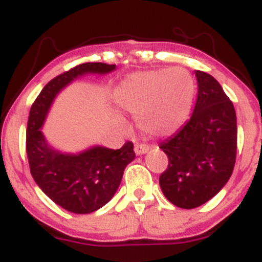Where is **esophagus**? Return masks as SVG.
<instances>
[{"mask_svg":"<svg viewBox=\"0 0 262 262\" xmlns=\"http://www.w3.org/2000/svg\"><path fill=\"white\" fill-rule=\"evenodd\" d=\"M149 150V147L147 144H141V143H136L134 146V152H136L137 156H142L144 153H147Z\"/></svg>","mask_w":262,"mask_h":262,"instance_id":"34e87169","label":"esophagus"}]
</instances>
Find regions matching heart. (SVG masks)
<instances>
[{"mask_svg":"<svg viewBox=\"0 0 262 262\" xmlns=\"http://www.w3.org/2000/svg\"><path fill=\"white\" fill-rule=\"evenodd\" d=\"M195 83L182 67L132 73L114 91L115 104L136 116L142 132L156 137L175 133L191 109Z\"/></svg>","mask_w":262,"mask_h":262,"instance_id":"obj_1","label":"heart"}]
</instances>
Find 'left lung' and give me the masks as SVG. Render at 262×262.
<instances>
[{
  "instance_id": "obj_1",
  "label": "left lung",
  "mask_w": 262,
  "mask_h": 262,
  "mask_svg": "<svg viewBox=\"0 0 262 262\" xmlns=\"http://www.w3.org/2000/svg\"><path fill=\"white\" fill-rule=\"evenodd\" d=\"M198 97L189 120L160 144L168 166L160 186L170 203L184 209L215 196L233 172L237 150L234 106L219 82L195 71Z\"/></svg>"
}]
</instances>
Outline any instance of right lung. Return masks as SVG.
I'll return each mask as SVG.
<instances>
[{
    "mask_svg": "<svg viewBox=\"0 0 262 262\" xmlns=\"http://www.w3.org/2000/svg\"><path fill=\"white\" fill-rule=\"evenodd\" d=\"M115 64L83 63L46 84L30 109L26 153L33 179L55 204L76 214L96 212L112 200L128 163L136 158L133 143L120 149L94 146L80 153H62L48 143L41 126L60 90L89 73L106 75Z\"/></svg>",
    "mask_w": 262,
    "mask_h": 262,
    "instance_id": "add662e5",
    "label": "right lung"
}]
</instances>
